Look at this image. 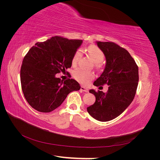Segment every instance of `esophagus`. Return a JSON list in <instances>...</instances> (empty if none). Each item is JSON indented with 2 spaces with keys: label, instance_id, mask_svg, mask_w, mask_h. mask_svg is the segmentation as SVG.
Returning a JSON list of instances; mask_svg holds the SVG:
<instances>
[{
  "label": "esophagus",
  "instance_id": "34e87169",
  "mask_svg": "<svg viewBox=\"0 0 160 160\" xmlns=\"http://www.w3.org/2000/svg\"><path fill=\"white\" fill-rule=\"evenodd\" d=\"M81 90L82 91L87 92V93H88V92L89 91L88 89V88H85V87H83V86H81Z\"/></svg>",
  "mask_w": 160,
  "mask_h": 160
}]
</instances>
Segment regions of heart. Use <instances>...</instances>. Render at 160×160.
<instances>
[{"mask_svg": "<svg viewBox=\"0 0 160 160\" xmlns=\"http://www.w3.org/2000/svg\"><path fill=\"white\" fill-rule=\"evenodd\" d=\"M88 53L90 57L95 62L96 66L98 67L100 62L104 59V53L96 45H91L88 48ZM82 55L81 49H78L72 56V64L75 65L79 61ZM74 78L82 84H87L88 82L93 78V74L89 71H87L83 69H77L72 73Z\"/></svg>", "mask_w": 160, "mask_h": 160, "instance_id": "b5f03b06", "label": "heart"}]
</instances>
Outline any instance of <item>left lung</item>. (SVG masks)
I'll list each match as a JSON object with an SVG mask.
<instances>
[{
	"label": "left lung",
	"instance_id": "8db88e82",
	"mask_svg": "<svg viewBox=\"0 0 160 160\" xmlns=\"http://www.w3.org/2000/svg\"><path fill=\"white\" fill-rule=\"evenodd\" d=\"M96 42L104 53L106 65L93 85L107 84L109 88L107 93L89 90L96 100L87 110L94 119L108 122L122 114L133 100L139 81L138 67L129 52L118 45L113 42Z\"/></svg>",
	"mask_w": 160,
	"mask_h": 160
}]
</instances>
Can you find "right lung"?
Instances as JSON below:
<instances>
[{
  "label": "right lung",
  "instance_id": "right-lung-1",
  "mask_svg": "<svg viewBox=\"0 0 160 160\" xmlns=\"http://www.w3.org/2000/svg\"><path fill=\"white\" fill-rule=\"evenodd\" d=\"M82 40L52 37L32 47L24 57L21 69V83L24 96L32 108L49 113L63 102L71 92L78 91L77 81H62L56 74L65 72L72 65V58Z\"/></svg>",
  "mask_w": 160,
  "mask_h": 160
}]
</instances>
